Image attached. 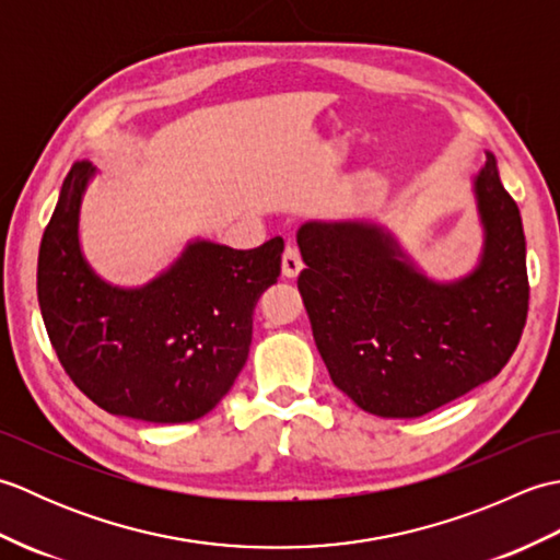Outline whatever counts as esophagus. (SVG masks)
Listing matches in <instances>:
<instances>
[{
	"instance_id": "esophagus-1",
	"label": "esophagus",
	"mask_w": 560,
	"mask_h": 560,
	"mask_svg": "<svg viewBox=\"0 0 560 560\" xmlns=\"http://www.w3.org/2000/svg\"><path fill=\"white\" fill-rule=\"evenodd\" d=\"M281 271L287 279H295L303 271V259H301V253L295 245H287V249H283Z\"/></svg>"
}]
</instances>
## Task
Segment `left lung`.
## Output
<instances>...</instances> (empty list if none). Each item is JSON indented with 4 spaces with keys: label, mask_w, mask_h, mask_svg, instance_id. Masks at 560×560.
I'll list each match as a JSON object with an SVG mask.
<instances>
[{
    "label": "left lung",
    "mask_w": 560,
    "mask_h": 560,
    "mask_svg": "<svg viewBox=\"0 0 560 560\" xmlns=\"http://www.w3.org/2000/svg\"><path fill=\"white\" fill-rule=\"evenodd\" d=\"M483 225L477 269L428 279L397 237L371 221H311L299 277L317 351L368 413L416 419L503 371L527 323L525 231L493 153L474 177Z\"/></svg>",
    "instance_id": "left-lung-1"
}]
</instances>
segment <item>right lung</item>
I'll use <instances>...</instances> for the list:
<instances>
[{"label": "right lung", "instance_id": "add662e5", "mask_svg": "<svg viewBox=\"0 0 560 560\" xmlns=\"http://www.w3.org/2000/svg\"><path fill=\"white\" fill-rule=\"evenodd\" d=\"M96 168L77 161L38 253V303L59 363L101 409L149 423L201 419L247 361L259 295L283 241L255 249L195 241L141 289L103 281L81 255L79 211Z\"/></svg>", "mask_w": 560, "mask_h": 560}]
</instances>
